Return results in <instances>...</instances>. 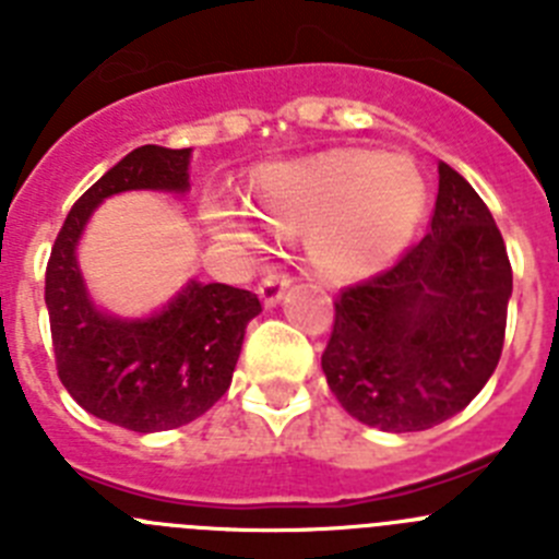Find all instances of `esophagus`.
<instances>
[{
    "instance_id": "34e87169",
    "label": "esophagus",
    "mask_w": 559,
    "mask_h": 559,
    "mask_svg": "<svg viewBox=\"0 0 559 559\" xmlns=\"http://www.w3.org/2000/svg\"><path fill=\"white\" fill-rule=\"evenodd\" d=\"M290 283H294V276L285 274V271H274V274H269L260 283V288H257V294H260V302L265 305V308H274V305H280V299L285 296V290L290 288Z\"/></svg>"
}]
</instances>
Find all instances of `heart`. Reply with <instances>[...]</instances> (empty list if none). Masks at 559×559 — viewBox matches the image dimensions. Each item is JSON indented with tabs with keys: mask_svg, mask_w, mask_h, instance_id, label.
I'll return each instance as SVG.
<instances>
[{
	"mask_svg": "<svg viewBox=\"0 0 559 559\" xmlns=\"http://www.w3.org/2000/svg\"><path fill=\"white\" fill-rule=\"evenodd\" d=\"M426 201V176L412 156L344 147L265 167L254 215L274 231H308L310 263L328 276L360 280L406 249ZM254 215L218 201L206 224L221 243L257 254L265 235Z\"/></svg>",
	"mask_w": 559,
	"mask_h": 559,
	"instance_id": "b5f03b06",
	"label": "heart"
}]
</instances>
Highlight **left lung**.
Segmentation results:
<instances>
[{
    "label": "left lung",
    "mask_w": 559,
    "mask_h": 559,
    "mask_svg": "<svg viewBox=\"0 0 559 559\" xmlns=\"http://www.w3.org/2000/svg\"><path fill=\"white\" fill-rule=\"evenodd\" d=\"M510 296V257L490 210L442 162L428 235L335 302L322 355L330 392L380 431L445 423L496 372Z\"/></svg>",
    "instance_id": "8db88e82"
}]
</instances>
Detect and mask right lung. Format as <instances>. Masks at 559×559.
<instances>
[{"label":"right lung","instance_id":"obj_1","mask_svg":"<svg viewBox=\"0 0 559 559\" xmlns=\"http://www.w3.org/2000/svg\"><path fill=\"white\" fill-rule=\"evenodd\" d=\"M192 147L142 145L83 192L63 221L47 265L44 302L58 378L78 406L136 433L192 423L224 397L260 313L251 290L190 280L147 316H114L92 299L78 265V243L97 206L131 190L185 195Z\"/></svg>","mask_w":559,"mask_h":559}]
</instances>
